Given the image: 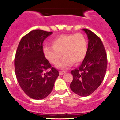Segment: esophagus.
<instances>
[{
	"label": "esophagus",
	"instance_id": "34e87169",
	"mask_svg": "<svg viewBox=\"0 0 120 120\" xmlns=\"http://www.w3.org/2000/svg\"><path fill=\"white\" fill-rule=\"evenodd\" d=\"M66 72V71H59V74H60V75H63L64 74H65Z\"/></svg>",
	"mask_w": 120,
	"mask_h": 120
}]
</instances>
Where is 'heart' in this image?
<instances>
[{"instance_id": "b5f03b06", "label": "heart", "mask_w": 120, "mask_h": 120, "mask_svg": "<svg viewBox=\"0 0 120 120\" xmlns=\"http://www.w3.org/2000/svg\"><path fill=\"white\" fill-rule=\"evenodd\" d=\"M52 46L45 45L43 53L46 59L53 64H56L61 56L64 57L58 63L57 67L66 70L72 63L78 64L84 60L88 50V43L85 37L81 33L61 35L53 39Z\"/></svg>"}]
</instances>
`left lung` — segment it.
<instances>
[{"label": "left lung", "instance_id": "left-lung-1", "mask_svg": "<svg viewBox=\"0 0 120 120\" xmlns=\"http://www.w3.org/2000/svg\"><path fill=\"white\" fill-rule=\"evenodd\" d=\"M88 38L87 53L81 65L71 71L73 80L71 90L87 96L98 89L105 78L107 66V54L100 38L88 29H83Z\"/></svg>", "mask_w": 120, "mask_h": 120}]
</instances>
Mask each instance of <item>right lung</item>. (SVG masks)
Masks as SVG:
<instances>
[{
  "instance_id": "add662e5",
  "label": "right lung",
  "mask_w": 120,
  "mask_h": 120,
  "mask_svg": "<svg viewBox=\"0 0 120 120\" xmlns=\"http://www.w3.org/2000/svg\"><path fill=\"white\" fill-rule=\"evenodd\" d=\"M52 33L33 30L22 38L17 47L14 59L15 75L23 91L32 99L47 97L59 75L43 53V41Z\"/></svg>"
}]
</instances>
